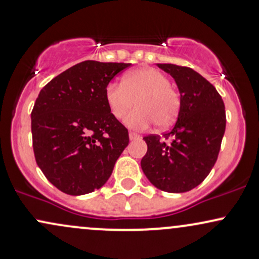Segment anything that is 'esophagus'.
Returning a JSON list of instances; mask_svg holds the SVG:
<instances>
[{
	"label": "esophagus",
	"mask_w": 259,
	"mask_h": 259,
	"mask_svg": "<svg viewBox=\"0 0 259 259\" xmlns=\"http://www.w3.org/2000/svg\"><path fill=\"white\" fill-rule=\"evenodd\" d=\"M128 135H130V140H131V141H133V140H138V138L141 137V136L138 135V133H136V132H130Z\"/></svg>",
	"instance_id": "34e87169"
}]
</instances>
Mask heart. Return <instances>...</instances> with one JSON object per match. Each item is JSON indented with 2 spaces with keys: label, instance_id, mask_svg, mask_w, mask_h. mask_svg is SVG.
<instances>
[{
  "label": "heart",
  "instance_id": "obj_1",
  "mask_svg": "<svg viewBox=\"0 0 259 259\" xmlns=\"http://www.w3.org/2000/svg\"><path fill=\"white\" fill-rule=\"evenodd\" d=\"M105 100L111 115L121 121L132 107L137 108L127 117L131 128L144 130L153 123L166 128L177 119L180 96L169 84V79L154 68H140L122 77L121 84L111 82L105 90Z\"/></svg>",
  "mask_w": 259,
  "mask_h": 259
}]
</instances>
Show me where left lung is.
I'll return each instance as SVG.
<instances>
[{"label": "left lung", "instance_id": "left-lung-1", "mask_svg": "<svg viewBox=\"0 0 259 259\" xmlns=\"http://www.w3.org/2000/svg\"><path fill=\"white\" fill-rule=\"evenodd\" d=\"M170 74L180 93V110L173 130L143 138L144 175L166 193H185L204 182L215 165L226 128V112L212 84L186 66L157 64ZM171 138L170 141L165 139Z\"/></svg>", "mask_w": 259, "mask_h": 259}]
</instances>
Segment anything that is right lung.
<instances>
[{"label":"right lung","instance_id":"obj_1","mask_svg":"<svg viewBox=\"0 0 259 259\" xmlns=\"http://www.w3.org/2000/svg\"><path fill=\"white\" fill-rule=\"evenodd\" d=\"M130 65L81 62L51 80L35 100V162L63 193L84 195L101 188L128 146V131L111 115L105 90Z\"/></svg>","mask_w":259,"mask_h":259}]
</instances>
